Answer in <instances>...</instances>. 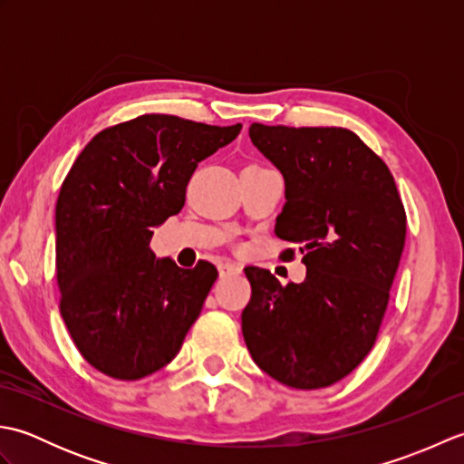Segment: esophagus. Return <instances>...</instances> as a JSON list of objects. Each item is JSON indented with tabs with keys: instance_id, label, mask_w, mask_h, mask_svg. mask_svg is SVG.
<instances>
[{
	"instance_id": "1",
	"label": "esophagus",
	"mask_w": 464,
	"mask_h": 464,
	"mask_svg": "<svg viewBox=\"0 0 464 464\" xmlns=\"http://www.w3.org/2000/svg\"><path fill=\"white\" fill-rule=\"evenodd\" d=\"M217 269H219L221 277H233V275L241 273V267H237V265H233V263H219L217 265Z\"/></svg>"
}]
</instances>
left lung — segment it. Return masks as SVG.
I'll return each mask as SVG.
<instances>
[{"mask_svg": "<svg viewBox=\"0 0 464 464\" xmlns=\"http://www.w3.org/2000/svg\"><path fill=\"white\" fill-rule=\"evenodd\" d=\"M255 147L285 177L275 225L303 255L307 277L281 285L247 267L241 329L253 361L287 387L339 382L372 349L407 237V213L381 157L343 127L253 123Z\"/></svg>", "mask_w": 464, "mask_h": 464, "instance_id": "obj_1", "label": "left lung"}]
</instances>
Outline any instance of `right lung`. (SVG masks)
Masks as SVG:
<instances>
[{"label":"right lung","mask_w":464,"mask_h":464,"mask_svg":"<svg viewBox=\"0 0 464 464\" xmlns=\"http://www.w3.org/2000/svg\"><path fill=\"white\" fill-rule=\"evenodd\" d=\"M239 131L145 113L105 127L65 175L55 205L59 313L82 357L107 377L160 371L199 317L215 265L157 261L151 227L181 211L197 163Z\"/></svg>","instance_id":"obj_1"}]
</instances>
